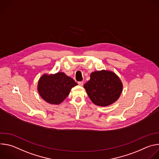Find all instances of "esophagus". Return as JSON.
I'll list each match as a JSON object with an SVG mask.
<instances>
[{"mask_svg":"<svg viewBox=\"0 0 159 159\" xmlns=\"http://www.w3.org/2000/svg\"><path fill=\"white\" fill-rule=\"evenodd\" d=\"M78 84H79L80 86H82L83 84H84V82H78Z\"/></svg>","mask_w":159,"mask_h":159,"instance_id":"esophagus-1","label":"esophagus"}]
</instances>
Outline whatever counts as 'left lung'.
Wrapping results in <instances>:
<instances>
[{
	"label": "left lung",
	"mask_w": 159,
	"mask_h": 159,
	"mask_svg": "<svg viewBox=\"0 0 159 159\" xmlns=\"http://www.w3.org/2000/svg\"><path fill=\"white\" fill-rule=\"evenodd\" d=\"M84 87L94 104L105 107L119 99L123 90V84L115 73L102 70L90 74V80Z\"/></svg>",
	"instance_id": "8db88e82"
}]
</instances>
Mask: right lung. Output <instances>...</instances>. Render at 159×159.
<instances>
[{"label":"right lung","mask_w":159,"mask_h":159,"mask_svg":"<svg viewBox=\"0 0 159 159\" xmlns=\"http://www.w3.org/2000/svg\"><path fill=\"white\" fill-rule=\"evenodd\" d=\"M77 85L74 80L63 72L43 74L38 83V91L45 101L59 104L69 96L72 87Z\"/></svg>","instance_id":"1"}]
</instances>
